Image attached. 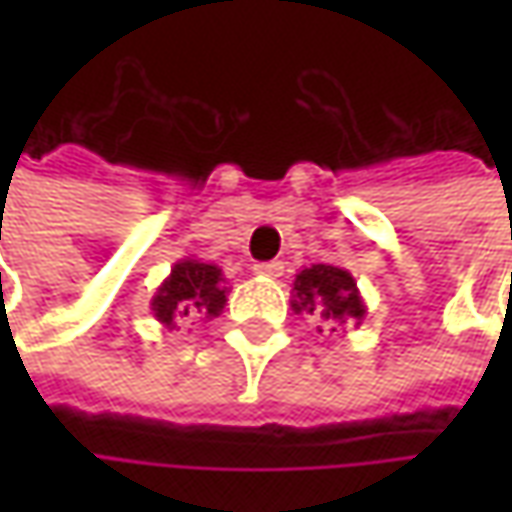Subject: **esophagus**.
Masks as SVG:
<instances>
[{
	"label": "esophagus",
	"mask_w": 512,
	"mask_h": 512,
	"mask_svg": "<svg viewBox=\"0 0 512 512\" xmlns=\"http://www.w3.org/2000/svg\"><path fill=\"white\" fill-rule=\"evenodd\" d=\"M253 270L265 279H279L285 267H282V262H259V265H253Z\"/></svg>",
	"instance_id": "esophagus-1"
}]
</instances>
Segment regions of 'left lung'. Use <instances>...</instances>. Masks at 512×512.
I'll use <instances>...</instances> for the list:
<instances>
[{
	"label": "left lung",
	"instance_id": "left-lung-1",
	"mask_svg": "<svg viewBox=\"0 0 512 512\" xmlns=\"http://www.w3.org/2000/svg\"><path fill=\"white\" fill-rule=\"evenodd\" d=\"M293 313H307L319 333H333L342 325H362L367 316L359 285L350 270L336 265L302 267L293 279Z\"/></svg>",
	"mask_w": 512,
	"mask_h": 512
}]
</instances>
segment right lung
Segmentation results:
<instances>
[{"label": "right lung", "instance_id": "1", "mask_svg": "<svg viewBox=\"0 0 512 512\" xmlns=\"http://www.w3.org/2000/svg\"><path fill=\"white\" fill-rule=\"evenodd\" d=\"M230 287L222 267L185 256L170 267V276L156 287L150 310L165 327L196 325L199 319H216L225 310Z\"/></svg>", "mask_w": 512, "mask_h": 512}]
</instances>
